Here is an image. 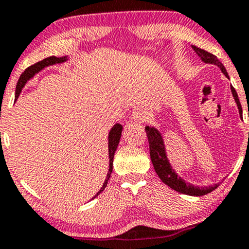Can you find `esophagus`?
I'll return each mask as SVG.
<instances>
[{"mask_svg": "<svg viewBox=\"0 0 249 249\" xmlns=\"http://www.w3.org/2000/svg\"><path fill=\"white\" fill-rule=\"evenodd\" d=\"M146 112H145L142 108H136V110L132 112V119L134 122H138V123H144L146 121Z\"/></svg>", "mask_w": 249, "mask_h": 249, "instance_id": "obj_1", "label": "esophagus"}]
</instances>
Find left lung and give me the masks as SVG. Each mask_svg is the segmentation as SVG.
I'll list each match as a JSON object with an SVG mask.
<instances>
[{"label":"left lung","mask_w":249,"mask_h":249,"mask_svg":"<svg viewBox=\"0 0 249 249\" xmlns=\"http://www.w3.org/2000/svg\"><path fill=\"white\" fill-rule=\"evenodd\" d=\"M193 50L198 53V56L202 59L205 63H210V64H215L221 69L222 72L226 77H228L227 71H226L224 64L219 61L218 57L214 56L213 53H208L206 50L200 49L198 47H194L192 45ZM231 90H232L233 97L235 99L236 104H238L239 112H242L241 104H240L238 93H236L235 89L231 87ZM145 131H146L147 138H148V145H150V157L151 161H152L154 171L158 174L159 178L161 179V181L164 184H166L167 186H170L172 190L177 191V192H180L182 194H187V196H205V194L211 193L212 191L215 190L216 187L219 186L220 184H214L212 186L208 187H199L194 186L192 184H188V182L185 181L184 179H181V177H179L178 174L176 173V171L173 170L171 164L168 162V159L166 157V152H165V145L164 141L161 138V134L157 128L146 126L145 127Z\"/></svg>","instance_id":"obj_1"}]
</instances>
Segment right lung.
<instances>
[{
  "instance_id": "1",
  "label": "right lung",
  "mask_w": 249,
  "mask_h": 249,
  "mask_svg": "<svg viewBox=\"0 0 249 249\" xmlns=\"http://www.w3.org/2000/svg\"><path fill=\"white\" fill-rule=\"evenodd\" d=\"M65 61H67V56H64V57L51 56V57H48V58H44L43 61H39V62L35 63V64L31 65V67H29V68H27V69L24 70V72L21 75V77H19L18 82H17L15 98H17V97L19 96V93H21L22 89H23L25 83L29 81L30 78H33V76L35 75V73L38 72V71H41L42 69H44L45 67H49V65L57 64V63H63ZM122 130H123L122 125L121 124H116L115 126L111 128L110 133H108V158H110V164H108V166H110V167H108V172L107 174V179H105L104 184H103L102 188L98 191V193H97L96 196H93V198H96V196H98V194L101 192H103V191H104V188L107 187L108 179H110L111 173H112L113 157H115V152L117 150V146H118V144H119V139H121V136H122Z\"/></svg>"
}]
</instances>
